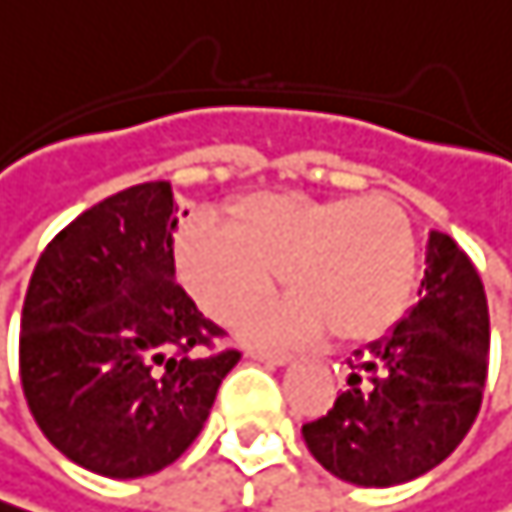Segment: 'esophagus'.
Returning <instances> with one entry per match:
<instances>
[{"mask_svg":"<svg viewBox=\"0 0 512 512\" xmlns=\"http://www.w3.org/2000/svg\"><path fill=\"white\" fill-rule=\"evenodd\" d=\"M251 358L261 364H273V367H285L294 361V355H288V352H251Z\"/></svg>","mask_w":512,"mask_h":512,"instance_id":"1","label":"esophagus"}]
</instances>
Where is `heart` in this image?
<instances>
[{
    "label": "heart",
    "mask_w": 512,
    "mask_h": 512,
    "mask_svg": "<svg viewBox=\"0 0 512 512\" xmlns=\"http://www.w3.org/2000/svg\"><path fill=\"white\" fill-rule=\"evenodd\" d=\"M178 273L215 321L261 306L285 273V297L251 321V337L303 340L331 331L370 343L400 321L416 288L419 248L410 215L391 197L254 194L233 203L224 233L181 230Z\"/></svg>",
    "instance_id": "heart-1"
}]
</instances>
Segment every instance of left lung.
I'll list each match as a JSON object with an SVG mask.
<instances>
[{
  "label": "left lung",
  "instance_id": "8db88e82",
  "mask_svg": "<svg viewBox=\"0 0 512 512\" xmlns=\"http://www.w3.org/2000/svg\"><path fill=\"white\" fill-rule=\"evenodd\" d=\"M334 410L303 425L315 461L334 477L385 489L446 461L483 404L489 303L467 254L431 230L419 303L349 361Z\"/></svg>",
  "mask_w": 512,
  "mask_h": 512
}]
</instances>
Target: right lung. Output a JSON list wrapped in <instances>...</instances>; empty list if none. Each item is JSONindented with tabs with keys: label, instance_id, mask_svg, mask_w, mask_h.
Masks as SVG:
<instances>
[{
	"label": "right lung",
	"instance_id": "obj_1",
	"mask_svg": "<svg viewBox=\"0 0 512 512\" xmlns=\"http://www.w3.org/2000/svg\"><path fill=\"white\" fill-rule=\"evenodd\" d=\"M188 215V212H185ZM178 209L145 181L81 212L42 251L20 318V382L42 434L112 480L163 470L203 431L239 352L175 282Z\"/></svg>",
	"mask_w": 512,
	"mask_h": 512
}]
</instances>
